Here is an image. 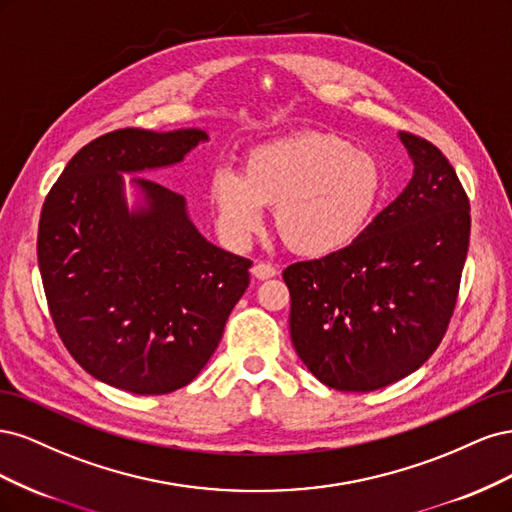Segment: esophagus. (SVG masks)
<instances>
[{"label": "esophagus", "instance_id": "esophagus-1", "mask_svg": "<svg viewBox=\"0 0 512 512\" xmlns=\"http://www.w3.org/2000/svg\"><path fill=\"white\" fill-rule=\"evenodd\" d=\"M252 273L258 277V280H269V277L277 275V267H273L271 262H256L252 267Z\"/></svg>", "mask_w": 512, "mask_h": 512}]
</instances>
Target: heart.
<instances>
[{"instance_id":"1","label":"heart","mask_w":512,"mask_h":512,"mask_svg":"<svg viewBox=\"0 0 512 512\" xmlns=\"http://www.w3.org/2000/svg\"><path fill=\"white\" fill-rule=\"evenodd\" d=\"M382 190L374 156L335 134L301 132L247 151L241 175L215 170L209 203L230 241L256 235L262 207H275V228L290 250L327 256L361 235Z\"/></svg>"}]
</instances>
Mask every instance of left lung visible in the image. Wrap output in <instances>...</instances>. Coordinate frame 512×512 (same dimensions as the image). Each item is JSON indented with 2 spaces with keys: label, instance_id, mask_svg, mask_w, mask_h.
I'll return each instance as SVG.
<instances>
[{
  "label": "left lung",
  "instance_id": "8db88e82",
  "mask_svg": "<svg viewBox=\"0 0 512 512\" xmlns=\"http://www.w3.org/2000/svg\"><path fill=\"white\" fill-rule=\"evenodd\" d=\"M414 177L344 250L284 269L290 337L337 391L367 393L421 367L453 318L470 200L444 153L401 132Z\"/></svg>",
  "mask_w": 512,
  "mask_h": 512
}]
</instances>
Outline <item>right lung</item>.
<instances>
[{"instance_id":"right-lung-1","label":"right lung","mask_w":512,"mask_h":512,"mask_svg":"<svg viewBox=\"0 0 512 512\" xmlns=\"http://www.w3.org/2000/svg\"><path fill=\"white\" fill-rule=\"evenodd\" d=\"M200 141L194 128L102 134L42 205L38 265L61 342L87 374L134 395L190 384L250 286L252 260L200 235L181 194L134 179L145 207L123 198L119 173L177 164Z\"/></svg>"}]
</instances>
